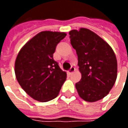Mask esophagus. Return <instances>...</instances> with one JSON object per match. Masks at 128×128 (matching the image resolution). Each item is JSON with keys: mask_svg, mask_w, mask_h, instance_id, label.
I'll return each instance as SVG.
<instances>
[{"mask_svg": "<svg viewBox=\"0 0 128 128\" xmlns=\"http://www.w3.org/2000/svg\"><path fill=\"white\" fill-rule=\"evenodd\" d=\"M75 70V67L73 66H72L70 67V68L69 69V70L68 71V74H69V75H71V74H72V72H74Z\"/></svg>", "mask_w": 128, "mask_h": 128, "instance_id": "obj_1", "label": "esophagus"}]
</instances>
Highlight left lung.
I'll return each mask as SVG.
<instances>
[{"instance_id": "8db88e82", "label": "left lung", "mask_w": 128, "mask_h": 128, "mask_svg": "<svg viewBox=\"0 0 128 128\" xmlns=\"http://www.w3.org/2000/svg\"><path fill=\"white\" fill-rule=\"evenodd\" d=\"M78 58L80 81L75 84L82 99L96 102L107 95L115 83L117 62L112 48L94 32L85 28L69 32Z\"/></svg>"}]
</instances>
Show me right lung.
Instances as JSON below:
<instances>
[{
  "label": "right lung",
  "instance_id": "obj_1",
  "mask_svg": "<svg viewBox=\"0 0 128 128\" xmlns=\"http://www.w3.org/2000/svg\"><path fill=\"white\" fill-rule=\"evenodd\" d=\"M66 36L63 32H40L18 53L15 62L16 79L24 90L37 101L55 99L66 79V72L53 59L57 45Z\"/></svg>",
  "mask_w": 128,
  "mask_h": 128
}]
</instances>
